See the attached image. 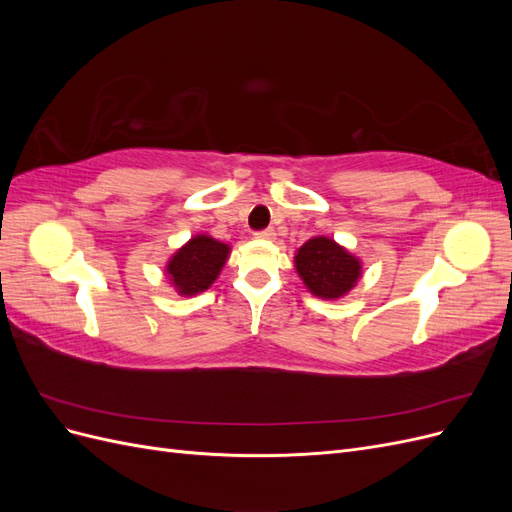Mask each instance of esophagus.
<instances>
[{
  "mask_svg": "<svg viewBox=\"0 0 512 512\" xmlns=\"http://www.w3.org/2000/svg\"><path fill=\"white\" fill-rule=\"evenodd\" d=\"M256 239H275V230L273 228H262L254 232Z\"/></svg>",
  "mask_w": 512,
  "mask_h": 512,
  "instance_id": "1",
  "label": "esophagus"
}]
</instances>
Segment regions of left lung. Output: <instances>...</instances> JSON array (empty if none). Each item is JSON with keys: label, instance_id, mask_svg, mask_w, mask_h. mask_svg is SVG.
Masks as SVG:
<instances>
[{"label": "left lung", "instance_id": "8db88e82", "mask_svg": "<svg viewBox=\"0 0 512 512\" xmlns=\"http://www.w3.org/2000/svg\"><path fill=\"white\" fill-rule=\"evenodd\" d=\"M294 265L305 286L322 299L342 297L361 275L359 260L327 237L309 239L294 256Z\"/></svg>", "mask_w": 512, "mask_h": 512}]
</instances>
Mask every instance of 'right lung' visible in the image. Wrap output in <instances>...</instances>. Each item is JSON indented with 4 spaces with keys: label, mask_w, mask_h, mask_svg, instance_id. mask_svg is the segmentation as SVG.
<instances>
[{
    "label": "right lung",
    "mask_w": 512,
    "mask_h": 512,
    "mask_svg": "<svg viewBox=\"0 0 512 512\" xmlns=\"http://www.w3.org/2000/svg\"><path fill=\"white\" fill-rule=\"evenodd\" d=\"M230 247L207 235H198L170 258L166 273L181 294L207 290L220 275Z\"/></svg>",
    "instance_id": "1"
}]
</instances>
